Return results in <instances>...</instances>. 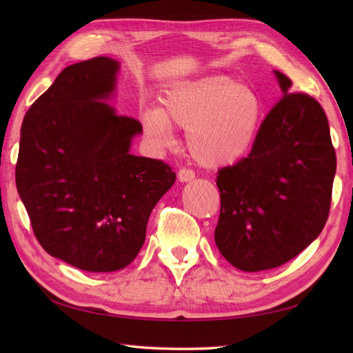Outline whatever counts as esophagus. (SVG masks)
Wrapping results in <instances>:
<instances>
[{"instance_id":"obj_1","label":"esophagus","mask_w":353,"mask_h":353,"mask_svg":"<svg viewBox=\"0 0 353 353\" xmlns=\"http://www.w3.org/2000/svg\"><path fill=\"white\" fill-rule=\"evenodd\" d=\"M196 177V174H194L192 170H188V168H181L177 172V179L181 182H191L192 179Z\"/></svg>"}]
</instances>
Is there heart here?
Returning a JSON list of instances; mask_svg holds the SVG:
<instances>
[{"label": "heart", "mask_w": 353, "mask_h": 353, "mask_svg": "<svg viewBox=\"0 0 353 353\" xmlns=\"http://www.w3.org/2000/svg\"><path fill=\"white\" fill-rule=\"evenodd\" d=\"M262 106L250 88L228 76L182 80L162 99V108L141 114L148 139L159 147L172 144V125L188 130L186 145L201 167L223 168L250 152L259 129Z\"/></svg>", "instance_id": "heart-1"}]
</instances>
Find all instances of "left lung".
<instances>
[{
	"label": "left lung",
	"instance_id": "left-lung-1",
	"mask_svg": "<svg viewBox=\"0 0 353 353\" xmlns=\"http://www.w3.org/2000/svg\"><path fill=\"white\" fill-rule=\"evenodd\" d=\"M283 97L262 121L250 154L216 176L221 209L215 244L243 272L279 267L323 230L336 170L323 108L290 92L291 80L274 71Z\"/></svg>",
	"mask_w": 353,
	"mask_h": 353
}]
</instances>
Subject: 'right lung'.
Segmentation results:
<instances>
[{"label":"right lung","mask_w":353,"mask_h":353,"mask_svg":"<svg viewBox=\"0 0 353 353\" xmlns=\"http://www.w3.org/2000/svg\"><path fill=\"white\" fill-rule=\"evenodd\" d=\"M118 71L101 56L59 74L27 110L14 172L43 250L92 273L137 258L150 214L176 182L170 165L130 154L142 125L104 101Z\"/></svg>","instance_id":"1"}]
</instances>
